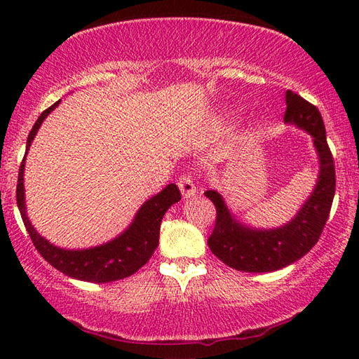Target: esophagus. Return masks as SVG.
Returning <instances> with one entry per match:
<instances>
[{
	"mask_svg": "<svg viewBox=\"0 0 359 359\" xmlns=\"http://www.w3.org/2000/svg\"><path fill=\"white\" fill-rule=\"evenodd\" d=\"M177 185H179L182 196H184L185 199L193 198L194 194H196V187H194V182L190 175H182L177 182Z\"/></svg>",
	"mask_w": 359,
	"mask_h": 359,
	"instance_id": "1",
	"label": "esophagus"
}]
</instances>
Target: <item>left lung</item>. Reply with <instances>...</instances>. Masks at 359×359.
Masks as SVG:
<instances>
[{"instance_id": "8db88e82", "label": "left lung", "mask_w": 359, "mask_h": 359, "mask_svg": "<svg viewBox=\"0 0 359 359\" xmlns=\"http://www.w3.org/2000/svg\"><path fill=\"white\" fill-rule=\"evenodd\" d=\"M287 111L283 121L312 136L318 156V179L311 196L288 223L261 229L239 222L217 190L204 194L217 209L214 233L208 241L210 252L224 264L244 272H272L293 264L317 244L323 231L336 191V171L327 147L323 118L311 102L287 90Z\"/></svg>"}]
</instances>
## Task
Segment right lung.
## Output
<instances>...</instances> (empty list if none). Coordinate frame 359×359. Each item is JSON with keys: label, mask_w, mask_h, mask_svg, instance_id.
Segmentation results:
<instances>
[{"label": "right lung", "mask_w": 359, "mask_h": 359, "mask_svg": "<svg viewBox=\"0 0 359 359\" xmlns=\"http://www.w3.org/2000/svg\"><path fill=\"white\" fill-rule=\"evenodd\" d=\"M60 102L52 104L36 120L34 126L29 131L27 139L25 156L19 169V184H17V205H19L22 220L25 223L29 238L42 258L48 264H52L55 269L63 272L68 277L77 278L83 282L93 283H107L115 282L120 278L130 277L142 267L151 258L155 248L160 241V226L161 220L165 217L166 210L172 204L180 201V191L175 184H169L155 196L147 199L139 210L135 218L130 223L123 233H120L117 238L106 242V244L90 247V248H62L48 242L46 238L34 229L27 215L25 204V185H23V174H25V160L34 136L38 135L42 121L47 118V115L55 109Z\"/></svg>", "instance_id": "obj_1"}]
</instances>
